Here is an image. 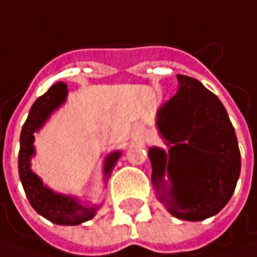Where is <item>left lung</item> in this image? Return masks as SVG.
<instances>
[{
    "label": "left lung",
    "instance_id": "8db88e82",
    "mask_svg": "<svg viewBox=\"0 0 257 257\" xmlns=\"http://www.w3.org/2000/svg\"><path fill=\"white\" fill-rule=\"evenodd\" d=\"M177 79V93L157 112V128L170 150L151 147V178L174 217L200 221L229 203L240 175V151L217 96L197 79ZM165 171L170 185L163 181Z\"/></svg>",
    "mask_w": 257,
    "mask_h": 257
}]
</instances>
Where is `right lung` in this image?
Instances as JSON below:
<instances>
[{
  "label": "right lung",
  "mask_w": 257,
  "mask_h": 257,
  "mask_svg": "<svg viewBox=\"0 0 257 257\" xmlns=\"http://www.w3.org/2000/svg\"><path fill=\"white\" fill-rule=\"evenodd\" d=\"M67 84L59 82L40 96L30 109L27 120L21 129L20 154H18V173L31 207L40 216L60 226H77L93 217L97 206H83L77 198L70 195L59 194L43 184L39 175L31 171V158L34 157V132H37L50 115L66 102ZM120 157V151L107 155L103 165L105 178H109L115 164Z\"/></svg>",
  "instance_id": "1"
}]
</instances>
